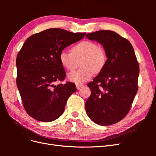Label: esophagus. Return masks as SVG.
<instances>
[{
    "label": "esophagus",
    "instance_id": "34e87169",
    "mask_svg": "<svg viewBox=\"0 0 156 156\" xmlns=\"http://www.w3.org/2000/svg\"><path fill=\"white\" fill-rule=\"evenodd\" d=\"M83 87V84H76V87H77V90L81 89Z\"/></svg>",
    "mask_w": 156,
    "mask_h": 156
}]
</instances>
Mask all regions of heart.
Instances as JSON below:
<instances>
[{
  "mask_svg": "<svg viewBox=\"0 0 156 156\" xmlns=\"http://www.w3.org/2000/svg\"><path fill=\"white\" fill-rule=\"evenodd\" d=\"M60 62L68 71L76 69L81 62V69L68 75L69 81L77 84L85 83L94 73H99L107 63V55L101 47L92 41H82L74 45L72 52L63 50L59 55Z\"/></svg>",
  "mask_w": 156,
  "mask_h": 156,
  "instance_id": "obj_1",
  "label": "heart"
}]
</instances>
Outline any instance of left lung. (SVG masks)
Returning a JSON list of instances; mask_svg holds the SVG:
<instances>
[{
  "label": "left lung",
  "instance_id": "1",
  "mask_svg": "<svg viewBox=\"0 0 156 156\" xmlns=\"http://www.w3.org/2000/svg\"><path fill=\"white\" fill-rule=\"evenodd\" d=\"M86 37L100 43L107 57L104 68L88 84L91 94L87 114L98 125L114 124L128 114L137 92L138 61L130 42L114 31L99 30Z\"/></svg>",
  "mask_w": 156,
  "mask_h": 156
}]
</instances>
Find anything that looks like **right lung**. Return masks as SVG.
<instances>
[{"label":"right lung","instance_id":"right-lung-1","mask_svg":"<svg viewBox=\"0 0 156 156\" xmlns=\"http://www.w3.org/2000/svg\"><path fill=\"white\" fill-rule=\"evenodd\" d=\"M86 34L61 29H49L28 37L16 58V83L27 114L44 122L63 114L66 103L76 91L75 84L62 81L66 72L59 55Z\"/></svg>","mask_w":156,"mask_h":156}]
</instances>
